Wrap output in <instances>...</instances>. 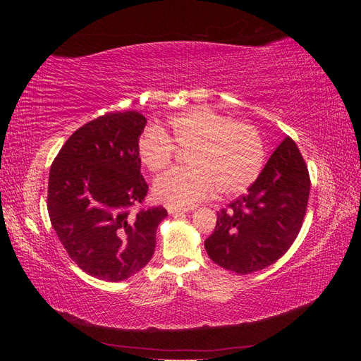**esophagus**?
I'll return each mask as SVG.
<instances>
[{"label": "esophagus", "mask_w": 361, "mask_h": 361, "mask_svg": "<svg viewBox=\"0 0 361 361\" xmlns=\"http://www.w3.org/2000/svg\"><path fill=\"white\" fill-rule=\"evenodd\" d=\"M167 212L173 215V214H179V212H187V209H182V207L173 206V204H167Z\"/></svg>", "instance_id": "esophagus-1"}]
</instances>
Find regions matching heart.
<instances>
[{"label":"heart","mask_w":361,"mask_h":361,"mask_svg":"<svg viewBox=\"0 0 361 361\" xmlns=\"http://www.w3.org/2000/svg\"><path fill=\"white\" fill-rule=\"evenodd\" d=\"M166 133L150 126L137 140V155L149 171L166 169L173 142L188 150L191 167L174 169L154 183L155 197L178 207L194 206L218 191L221 197L247 191L264 169L265 146L256 126L207 106H192L169 118Z\"/></svg>","instance_id":"1"}]
</instances>
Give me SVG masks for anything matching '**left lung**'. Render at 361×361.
I'll return each instance as SVG.
<instances>
[{"label":"left lung","mask_w":361,"mask_h":361,"mask_svg":"<svg viewBox=\"0 0 361 361\" xmlns=\"http://www.w3.org/2000/svg\"><path fill=\"white\" fill-rule=\"evenodd\" d=\"M309 192L307 166L286 137L248 191L216 212L214 233L204 241L207 256L238 274L272 265L298 236Z\"/></svg>","instance_id":"8db88e82"}]
</instances>
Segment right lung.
I'll return each mask as SVG.
<instances>
[{"mask_svg":"<svg viewBox=\"0 0 361 361\" xmlns=\"http://www.w3.org/2000/svg\"><path fill=\"white\" fill-rule=\"evenodd\" d=\"M146 123L137 111L97 117L75 130L49 170L54 231L75 264L99 280L120 281L145 268L167 216L162 206L130 212L149 190L137 155Z\"/></svg>","mask_w":361,"mask_h":361,"instance_id":"right-lung-1","label":"right lung"}]
</instances>
